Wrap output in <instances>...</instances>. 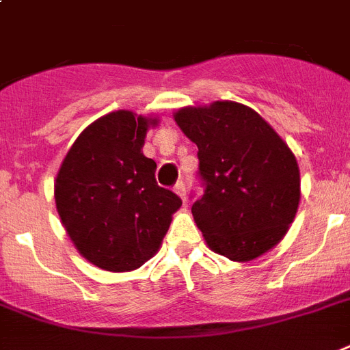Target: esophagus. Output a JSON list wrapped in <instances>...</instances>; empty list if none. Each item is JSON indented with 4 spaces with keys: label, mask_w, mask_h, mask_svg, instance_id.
<instances>
[{
    "label": "esophagus",
    "mask_w": 350,
    "mask_h": 350,
    "mask_svg": "<svg viewBox=\"0 0 350 350\" xmlns=\"http://www.w3.org/2000/svg\"><path fill=\"white\" fill-rule=\"evenodd\" d=\"M174 192L178 196H180L181 200H185V196H187V192H185V181L183 180H178V183L174 185Z\"/></svg>",
    "instance_id": "1"
}]
</instances>
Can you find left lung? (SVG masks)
I'll return each instance as SVG.
<instances>
[{"label": "left lung", "mask_w": 350, "mask_h": 350, "mask_svg": "<svg viewBox=\"0 0 350 350\" xmlns=\"http://www.w3.org/2000/svg\"><path fill=\"white\" fill-rule=\"evenodd\" d=\"M174 118L198 146L203 194L192 215L210 248L239 262L266 254L297 214L293 152L262 116L237 102L187 107Z\"/></svg>", "instance_id": "1"}]
</instances>
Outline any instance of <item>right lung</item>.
<instances>
[{
    "label": "right lung",
    "instance_id": "add662e5",
    "mask_svg": "<svg viewBox=\"0 0 350 350\" xmlns=\"http://www.w3.org/2000/svg\"><path fill=\"white\" fill-rule=\"evenodd\" d=\"M149 120L131 111L82 131L55 180L57 212L84 257L107 271L140 268L160 248L180 196L156 183L142 154Z\"/></svg>",
    "mask_w": 350,
    "mask_h": 350
}]
</instances>
